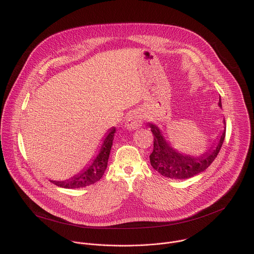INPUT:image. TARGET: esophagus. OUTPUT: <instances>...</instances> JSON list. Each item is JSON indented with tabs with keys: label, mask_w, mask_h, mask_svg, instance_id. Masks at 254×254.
<instances>
[{
	"label": "esophagus",
	"mask_w": 254,
	"mask_h": 254,
	"mask_svg": "<svg viewBox=\"0 0 254 254\" xmlns=\"http://www.w3.org/2000/svg\"><path fill=\"white\" fill-rule=\"evenodd\" d=\"M141 124H142V119H141L140 115L137 113H133V114L129 115V117L127 118L126 127L128 129H134V128L140 127Z\"/></svg>",
	"instance_id": "obj_1"
}]
</instances>
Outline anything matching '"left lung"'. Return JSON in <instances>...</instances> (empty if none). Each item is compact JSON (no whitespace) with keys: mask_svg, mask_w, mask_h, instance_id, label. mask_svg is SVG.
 Returning a JSON list of instances; mask_svg holds the SVG:
<instances>
[{"mask_svg":"<svg viewBox=\"0 0 254 254\" xmlns=\"http://www.w3.org/2000/svg\"><path fill=\"white\" fill-rule=\"evenodd\" d=\"M219 105L221 106V100L219 101ZM149 126L154 134V150L150 155L152 167L167 178L179 180L191 178L205 171L219 154L226 132V129H224L215 149H210L209 152L201 157L193 158L177 153L163 137L158 127L153 124H150Z\"/></svg>","mask_w":254,"mask_h":254,"instance_id":"8db88e82","label":"left lung"}]
</instances>
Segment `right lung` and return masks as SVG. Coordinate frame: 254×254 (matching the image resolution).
Listing matches in <instances>:
<instances>
[{
  "label": "right lung",
  "mask_w": 254,
  "mask_h": 254,
  "mask_svg": "<svg viewBox=\"0 0 254 254\" xmlns=\"http://www.w3.org/2000/svg\"><path fill=\"white\" fill-rule=\"evenodd\" d=\"M116 128L113 127L110 130V133L105 137L102 147L100 149V152L98 156L95 158L93 163L86 169L83 170L80 174L77 176L71 178L68 181H61V182H56V181H51L53 184H55L58 187L67 188V189H76V188H82L89 185H92L96 183L98 180L102 177L106 167H107V161L108 157H110L111 149L113 146V140L115 136Z\"/></svg>",
  "instance_id": "right-lung-1"
}]
</instances>
